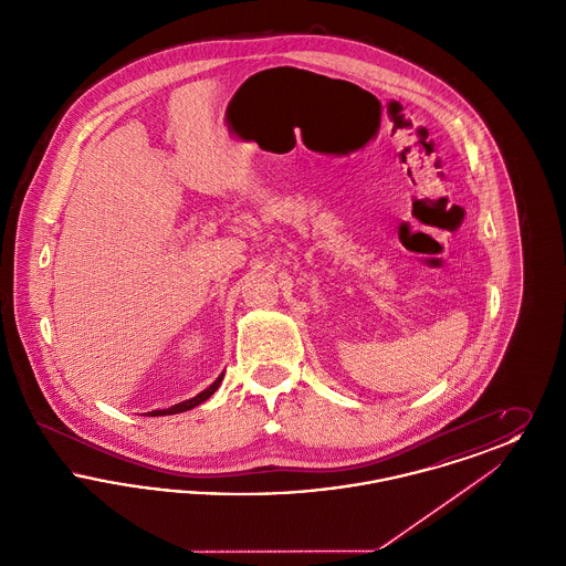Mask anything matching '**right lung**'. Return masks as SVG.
<instances>
[{
    "label": "right lung",
    "mask_w": 566,
    "mask_h": 566,
    "mask_svg": "<svg viewBox=\"0 0 566 566\" xmlns=\"http://www.w3.org/2000/svg\"><path fill=\"white\" fill-rule=\"evenodd\" d=\"M222 377H224V374H220V376L216 377V381L212 384V386H208L203 392H199L197 397H192V399H189V401L171 405V407H167V409H155V411H148V413H144V416H171V413H182V411H189V409H192V407H197V405H201L203 401H208V399L214 395L216 390H218V386H220V381H222Z\"/></svg>",
    "instance_id": "right-lung-1"
}]
</instances>
